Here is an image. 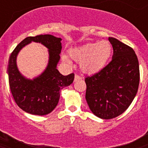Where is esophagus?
<instances>
[{"label":"esophagus","instance_id":"esophagus-1","mask_svg":"<svg viewBox=\"0 0 148 148\" xmlns=\"http://www.w3.org/2000/svg\"><path fill=\"white\" fill-rule=\"evenodd\" d=\"M75 81H78V80H80V79H82V77L80 76L79 75H77V74H75Z\"/></svg>","mask_w":148,"mask_h":148}]
</instances>
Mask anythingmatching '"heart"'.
Listing matches in <instances>:
<instances>
[{
	"label": "heart",
	"mask_w": 148,
	"mask_h": 148,
	"mask_svg": "<svg viewBox=\"0 0 148 148\" xmlns=\"http://www.w3.org/2000/svg\"><path fill=\"white\" fill-rule=\"evenodd\" d=\"M112 53V45L108 40H101L99 43H89L85 45L70 49V57L80 63L82 71L92 74L100 71L105 66ZM62 60L67 64L71 61L66 56H62Z\"/></svg>",
	"instance_id": "b5f03b06"
}]
</instances>
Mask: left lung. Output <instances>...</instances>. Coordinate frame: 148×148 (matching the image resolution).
I'll use <instances>...</instances> for the list:
<instances>
[{
  "label": "left lung",
  "mask_w": 148,
  "mask_h": 148,
  "mask_svg": "<svg viewBox=\"0 0 148 148\" xmlns=\"http://www.w3.org/2000/svg\"><path fill=\"white\" fill-rule=\"evenodd\" d=\"M113 56L110 62L85 78L86 100L94 115L103 119L116 118L130 105L140 79L138 61L129 46L109 38Z\"/></svg>",
  "instance_id": "8db88e82"
}]
</instances>
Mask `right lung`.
Here are the masks:
<instances>
[{
  "instance_id": "add662e5",
  "label": "right lung",
  "mask_w": 148,
  "mask_h": 148,
  "mask_svg": "<svg viewBox=\"0 0 148 148\" xmlns=\"http://www.w3.org/2000/svg\"><path fill=\"white\" fill-rule=\"evenodd\" d=\"M61 38L51 35L29 36L18 44L11 53L8 65L9 84L17 105L27 113L44 116L51 113L59 101L61 90L74 80V73L63 75L56 69L61 51ZM41 42L49 49V63L45 71L33 80L27 79L17 70L16 57L19 51L29 42Z\"/></svg>"
}]
</instances>
